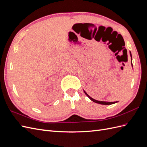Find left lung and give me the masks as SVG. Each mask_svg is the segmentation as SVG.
Listing matches in <instances>:
<instances>
[{
    "label": "left lung",
    "instance_id": "8db88e82",
    "mask_svg": "<svg viewBox=\"0 0 147 147\" xmlns=\"http://www.w3.org/2000/svg\"><path fill=\"white\" fill-rule=\"evenodd\" d=\"M129 53H130V56H131V65H132V67H133V66H132V55H131V51H129ZM83 91H84V92L85 93V94L89 97V98H90L92 101H93L94 102H96V103H97V104H102V105H112V104H115V103H117V102H118V101H116V102H105V101H99V100H95V99H92V97H91L90 96H89L87 93L86 92V91H84V90H83Z\"/></svg>",
    "mask_w": 147,
    "mask_h": 147
}]
</instances>
